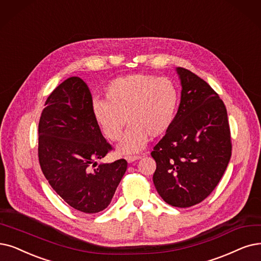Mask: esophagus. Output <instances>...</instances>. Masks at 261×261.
I'll list each match as a JSON object with an SVG mask.
<instances>
[{"label":"esophagus","mask_w":261,"mask_h":261,"mask_svg":"<svg viewBox=\"0 0 261 261\" xmlns=\"http://www.w3.org/2000/svg\"><path fill=\"white\" fill-rule=\"evenodd\" d=\"M125 160H126L128 163H133L135 161L137 160H140V156H132V155H128V156H125Z\"/></svg>","instance_id":"1"}]
</instances>
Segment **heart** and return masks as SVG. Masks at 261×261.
<instances>
[{"instance_id":"b5f03b06","label":"heart","mask_w":261,"mask_h":261,"mask_svg":"<svg viewBox=\"0 0 261 261\" xmlns=\"http://www.w3.org/2000/svg\"><path fill=\"white\" fill-rule=\"evenodd\" d=\"M105 100L93 102V112L103 135L113 142L125 134L120 149L140 151L148 141L163 136L172 125L180 102L174 81L150 74H134L113 79L105 90Z\"/></svg>"}]
</instances>
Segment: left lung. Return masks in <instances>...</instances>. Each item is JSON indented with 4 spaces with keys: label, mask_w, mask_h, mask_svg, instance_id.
I'll use <instances>...</instances> for the list:
<instances>
[{
    "label": "left lung",
    "mask_w": 261,
    "mask_h": 261,
    "mask_svg": "<svg viewBox=\"0 0 261 261\" xmlns=\"http://www.w3.org/2000/svg\"><path fill=\"white\" fill-rule=\"evenodd\" d=\"M182 92L175 119L153 148L155 189L170 205L201 202L221 181L231 156L224 101L191 70L178 67Z\"/></svg>",
    "instance_id": "obj_1"
}]
</instances>
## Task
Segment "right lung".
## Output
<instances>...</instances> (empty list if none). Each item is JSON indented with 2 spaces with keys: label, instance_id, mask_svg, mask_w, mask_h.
I'll return each mask as SVG.
<instances>
[{
  "label": "right lung",
  "instance_id": "add662e5",
  "mask_svg": "<svg viewBox=\"0 0 261 261\" xmlns=\"http://www.w3.org/2000/svg\"><path fill=\"white\" fill-rule=\"evenodd\" d=\"M111 150L87 83L79 77L62 82L48 96L38 124V161L52 189L80 212L105 210L127 168L123 159L95 168Z\"/></svg>",
  "mask_w": 261,
  "mask_h": 261
}]
</instances>
